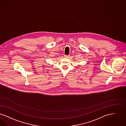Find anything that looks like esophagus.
<instances>
[{
	"label": "esophagus",
	"instance_id": "34e87169",
	"mask_svg": "<svg viewBox=\"0 0 126 126\" xmlns=\"http://www.w3.org/2000/svg\"><path fill=\"white\" fill-rule=\"evenodd\" d=\"M64 57L66 58H69L70 57V55H65Z\"/></svg>",
	"mask_w": 126,
	"mask_h": 126
}]
</instances>
